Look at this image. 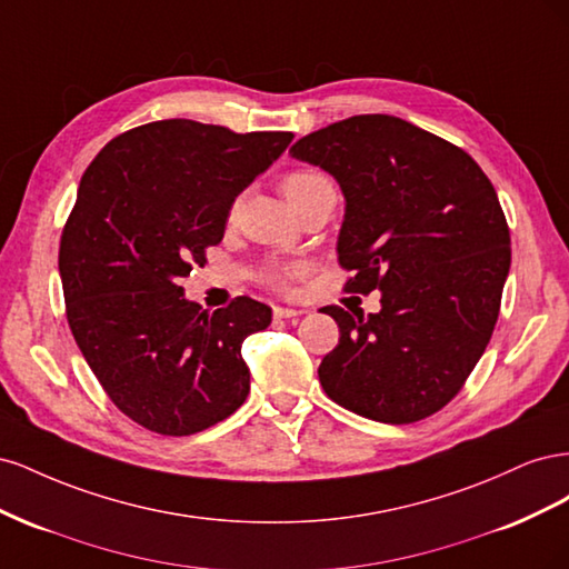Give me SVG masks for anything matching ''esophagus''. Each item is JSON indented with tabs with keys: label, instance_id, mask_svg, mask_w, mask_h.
Masks as SVG:
<instances>
[{
	"label": "esophagus",
	"instance_id": "obj_1",
	"mask_svg": "<svg viewBox=\"0 0 569 569\" xmlns=\"http://www.w3.org/2000/svg\"><path fill=\"white\" fill-rule=\"evenodd\" d=\"M306 311H301V308H284V306H274L272 308V316L274 318H297V316H303Z\"/></svg>",
	"mask_w": 569,
	"mask_h": 569
}]
</instances>
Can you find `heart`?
I'll return each instance as SVG.
<instances>
[{"label": "heart", "instance_id": "b5f03b06", "mask_svg": "<svg viewBox=\"0 0 569 569\" xmlns=\"http://www.w3.org/2000/svg\"><path fill=\"white\" fill-rule=\"evenodd\" d=\"M320 189H335V187H332L330 178L313 168L291 170V173H287L282 180V192L291 206L301 203L303 199L320 192ZM237 209H239V203L232 201L230 211H228V220H234ZM299 274H301L299 266H272L263 272V282L274 291H289L291 282H295Z\"/></svg>", "mask_w": 569, "mask_h": 569}]
</instances>
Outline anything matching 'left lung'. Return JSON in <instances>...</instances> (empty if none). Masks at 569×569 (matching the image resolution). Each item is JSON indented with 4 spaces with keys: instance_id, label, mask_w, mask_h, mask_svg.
<instances>
[{
    "instance_id": "left-lung-1",
    "label": "left lung",
    "mask_w": 569,
    "mask_h": 569,
    "mask_svg": "<svg viewBox=\"0 0 569 569\" xmlns=\"http://www.w3.org/2000/svg\"><path fill=\"white\" fill-rule=\"evenodd\" d=\"M335 176L347 216V291L382 289V311L325 306L339 325L320 385L358 416L408 425L435 416L485 353L510 270L496 189L468 151L396 116H351L289 149Z\"/></svg>"
}]
</instances>
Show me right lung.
Returning <instances> with one entry per match:
<instances>
[{
    "mask_svg": "<svg viewBox=\"0 0 569 569\" xmlns=\"http://www.w3.org/2000/svg\"><path fill=\"white\" fill-rule=\"evenodd\" d=\"M291 137L153 120L82 173L59 247L66 320L113 406L149 432L197 435L247 401L242 343L272 311L237 297L209 313L178 280L206 263L237 194Z\"/></svg>",
    "mask_w": 569,
    "mask_h": 569,
    "instance_id": "1",
    "label": "right lung"
}]
</instances>
